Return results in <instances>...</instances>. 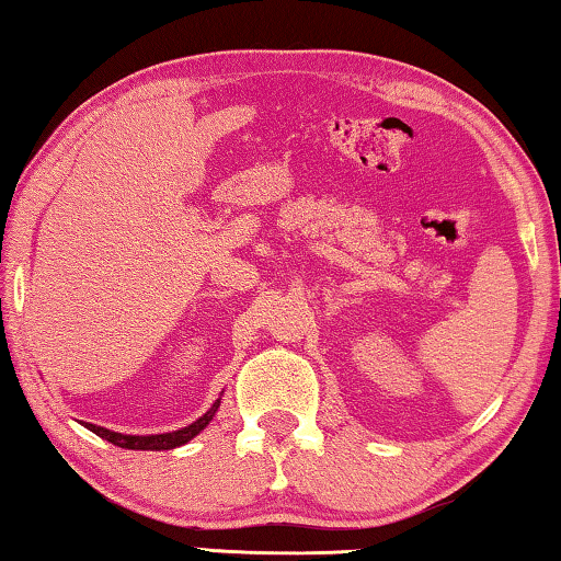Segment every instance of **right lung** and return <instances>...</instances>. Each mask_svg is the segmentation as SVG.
<instances>
[{"instance_id":"obj_1","label":"right lung","mask_w":561,"mask_h":561,"mask_svg":"<svg viewBox=\"0 0 561 561\" xmlns=\"http://www.w3.org/2000/svg\"><path fill=\"white\" fill-rule=\"evenodd\" d=\"M221 400V398H219ZM219 400L217 403L209 408L203 417L195 420L193 425H187L183 430H175V432H165V435H122V432H112V430H104V427H98L92 425V422H84V427H88L90 432H94V435L112 442V445L122 447V449H151V451H161V449H175V447H183L187 445L190 439L197 437L199 432H203L209 420L215 417V412L219 408Z\"/></svg>"}]
</instances>
